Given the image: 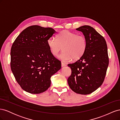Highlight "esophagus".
Segmentation results:
<instances>
[{
	"label": "esophagus",
	"mask_w": 120,
	"mask_h": 120,
	"mask_svg": "<svg viewBox=\"0 0 120 120\" xmlns=\"http://www.w3.org/2000/svg\"><path fill=\"white\" fill-rule=\"evenodd\" d=\"M61 67H66L67 66V64H66L64 63H61Z\"/></svg>",
	"instance_id": "esophagus-1"
}]
</instances>
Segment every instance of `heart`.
Instances as JSON below:
<instances>
[{"instance_id":"heart-1","label":"heart","mask_w":120,"mask_h":120,"mask_svg":"<svg viewBox=\"0 0 120 120\" xmlns=\"http://www.w3.org/2000/svg\"><path fill=\"white\" fill-rule=\"evenodd\" d=\"M48 45L52 53L56 56L62 49L63 51L58 56L63 61H68L72 59L78 60L85 53L87 46L86 40L84 36L77 35L74 32L64 30L57 35V39L50 38Z\"/></svg>"}]
</instances>
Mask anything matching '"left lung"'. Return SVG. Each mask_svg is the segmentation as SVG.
<instances>
[{"label":"left lung","mask_w":120,"mask_h":120,"mask_svg":"<svg viewBox=\"0 0 120 120\" xmlns=\"http://www.w3.org/2000/svg\"><path fill=\"white\" fill-rule=\"evenodd\" d=\"M76 30L82 32L87 46L80 59L68 64L71 74L68 82L74 92L88 95L99 88L104 81L109 65L107 45L105 38L91 26L83 25Z\"/></svg>","instance_id":"left-lung-1"}]
</instances>
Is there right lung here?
Listing matches in <instances>:
<instances>
[{
    "label": "right lung",
    "instance_id": "add662e5",
    "mask_svg": "<svg viewBox=\"0 0 120 120\" xmlns=\"http://www.w3.org/2000/svg\"><path fill=\"white\" fill-rule=\"evenodd\" d=\"M56 31L32 25L18 36L11 49L10 67L16 81L25 92L38 94L51 84L50 78L61 68L60 61L52 53L47 41Z\"/></svg>",
    "mask_w": 120,
    "mask_h": 120
}]
</instances>
